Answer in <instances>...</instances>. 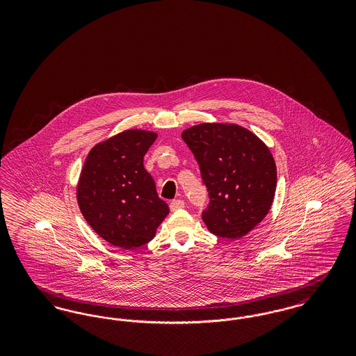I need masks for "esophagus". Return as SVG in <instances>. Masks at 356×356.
Listing matches in <instances>:
<instances>
[{"label": "esophagus", "instance_id": "34e87169", "mask_svg": "<svg viewBox=\"0 0 356 356\" xmlns=\"http://www.w3.org/2000/svg\"><path fill=\"white\" fill-rule=\"evenodd\" d=\"M184 205H186V203H184L183 200H180V199L173 200V202H170V211H177V209H180V208H184Z\"/></svg>", "mask_w": 356, "mask_h": 356}]
</instances>
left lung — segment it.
I'll return each mask as SVG.
<instances>
[{"instance_id": "8db88e82", "label": "left lung", "mask_w": 356, "mask_h": 356, "mask_svg": "<svg viewBox=\"0 0 356 356\" xmlns=\"http://www.w3.org/2000/svg\"><path fill=\"white\" fill-rule=\"evenodd\" d=\"M183 140L199 163L209 207L207 228L229 240L250 234L271 209L276 164L270 148L247 128L231 122H202Z\"/></svg>"}]
</instances>
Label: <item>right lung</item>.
<instances>
[{"label": "right lung", "mask_w": 356, "mask_h": 356, "mask_svg": "<svg viewBox=\"0 0 356 356\" xmlns=\"http://www.w3.org/2000/svg\"><path fill=\"white\" fill-rule=\"evenodd\" d=\"M156 138V132L136 128L97 143L85 157L76 186L86 222L122 250L151 241L170 213L144 168V156Z\"/></svg>", "instance_id": "obj_1"}]
</instances>
